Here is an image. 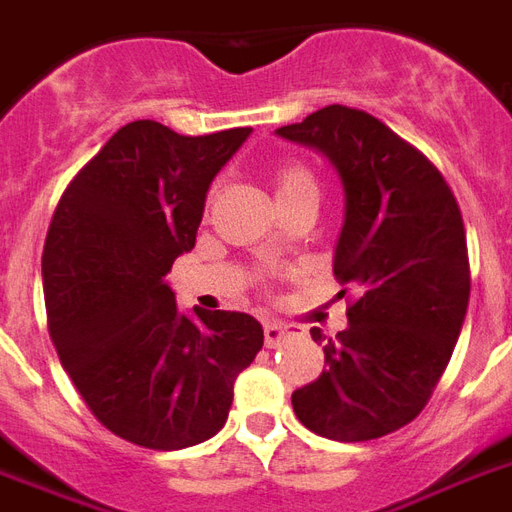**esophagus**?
<instances>
[{
	"mask_svg": "<svg viewBox=\"0 0 512 512\" xmlns=\"http://www.w3.org/2000/svg\"><path fill=\"white\" fill-rule=\"evenodd\" d=\"M288 334H291V329L286 324H280V321H264V343H267V348L280 345Z\"/></svg>",
	"mask_w": 512,
	"mask_h": 512,
	"instance_id": "34e87169",
	"label": "esophagus"
}]
</instances>
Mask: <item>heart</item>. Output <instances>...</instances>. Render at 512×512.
Here are the masks:
<instances>
[{
	"label": "heart",
	"mask_w": 512,
	"mask_h": 512,
	"mask_svg": "<svg viewBox=\"0 0 512 512\" xmlns=\"http://www.w3.org/2000/svg\"><path fill=\"white\" fill-rule=\"evenodd\" d=\"M313 186L315 180L310 175V169H305L302 164H283L278 169V175H275V194H288V191H294V188H305Z\"/></svg>",
	"instance_id": "obj_1"
}]
</instances>
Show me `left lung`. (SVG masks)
I'll list each match as a JSON object with an SVG mask.
<instances>
[{
	"label": "left lung",
	"mask_w": 512,
	"mask_h": 512,
	"mask_svg": "<svg viewBox=\"0 0 512 512\" xmlns=\"http://www.w3.org/2000/svg\"><path fill=\"white\" fill-rule=\"evenodd\" d=\"M278 134L324 153L343 180L334 278L359 288L343 332L310 329L326 370L291 405L321 437L378 440L424 410L459 340L470 302L461 210L440 169L364 110L321 107Z\"/></svg>",
	"instance_id": "left-lung-1"
}]
</instances>
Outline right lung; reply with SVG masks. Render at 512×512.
Instances as JSON below:
<instances>
[{
	"label": "right lung",
	"instance_id": "add662e5",
	"mask_svg": "<svg viewBox=\"0 0 512 512\" xmlns=\"http://www.w3.org/2000/svg\"><path fill=\"white\" fill-rule=\"evenodd\" d=\"M251 132L121 126L64 188L48 226L42 288L61 367L99 424L142 448L210 440L264 345L253 315L188 318L164 283L197 242L207 188Z\"/></svg>",
	"mask_w": 512,
	"mask_h": 512
}]
</instances>
